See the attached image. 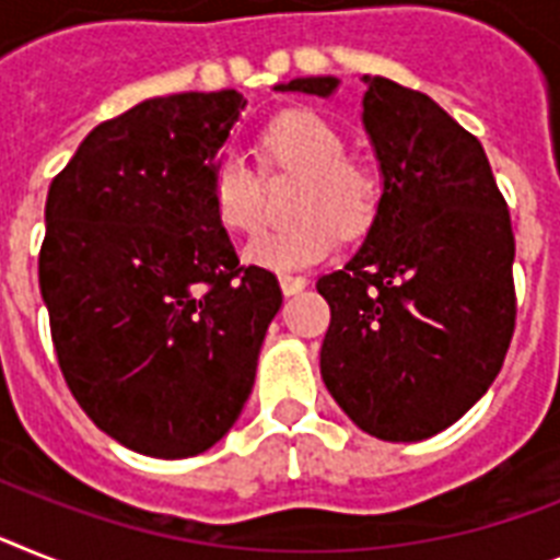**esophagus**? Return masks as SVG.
<instances>
[{
  "label": "esophagus",
  "instance_id": "34e87169",
  "mask_svg": "<svg viewBox=\"0 0 560 560\" xmlns=\"http://www.w3.org/2000/svg\"><path fill=\"white\" fill-rule=\"evenodd\" d=\"M308 285L306 277H298V275H280V289H283L285 298H291V294H298V291H303Z\"/></svg>",
  "mask_w": 560,
  "mask_h": 560
}]
</instances>
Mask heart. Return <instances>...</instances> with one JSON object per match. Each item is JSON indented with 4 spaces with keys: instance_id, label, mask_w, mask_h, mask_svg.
I'll return each instance as SVG.
<instances>
[{
    "instance_id": "heart-1",
    "label": "heart",
    "mask_w": 560,
    "mask_h": 560,
    "mask_svg": "<svg viewBox=\"0 0 560 560\" xmlns=\"http://www.w3.org/2000/svg\"><path fill=\"white\" fill-rule=\"evenodd\" d=\"M262 151L271 165L298 171L294 223L260 231L246 243L243 257L271 271L303 269L335 248L337 224L343 234H360L372 223L381 183L369 165L346 156V140L335 125L312 110H285L262 131ZM211 206L220 225L248 234L260 223V183L240 154L220 156L211 174Z\"/></svg>"
}]
</instances>
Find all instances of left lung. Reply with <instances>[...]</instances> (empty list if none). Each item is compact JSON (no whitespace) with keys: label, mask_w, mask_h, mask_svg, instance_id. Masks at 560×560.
I'll return each mask as SVG.
<instances>
[{"label":"left lung","mask_w":560,"mask_h":560,"mask_svg":"<svg viewBox=\"0 0 560 560\" xmlns=\"http://www.w3.org/2000/svg\"><path fill=\"white\" fill-rule=\"evenodd\" d=\"M381 200L363 246L317 280L331 308L320 374L337 406L392 443L464 418L501 372L515 329V237L483 145L427 94L363 77ZM337 77L277 91L331 96Z\"/></svg>","instance_id":"1"}]
</instances>
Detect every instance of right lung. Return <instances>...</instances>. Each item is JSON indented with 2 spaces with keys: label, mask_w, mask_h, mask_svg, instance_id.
Returning a JSON list of instances; mask_svg holds the SVG:
<instances>
[{
  "label": "right lung",
  "mask_w": 560,
  "mask_h": 560,
  "mask_svg": "<svg viewBox=\"0 0 560 560\" xmlns=\"http://www.w3.org/2000/svg\"><path fill=\"white\" fill-rule=\"evenodd\" d=\"M243 108L231 88L145 100L96 125L48 188L39 289L59 369L140 455H200L234 427L283 306L211 206Z\"/></svg>",
  "instance_id": "1"
}]
</instances>
